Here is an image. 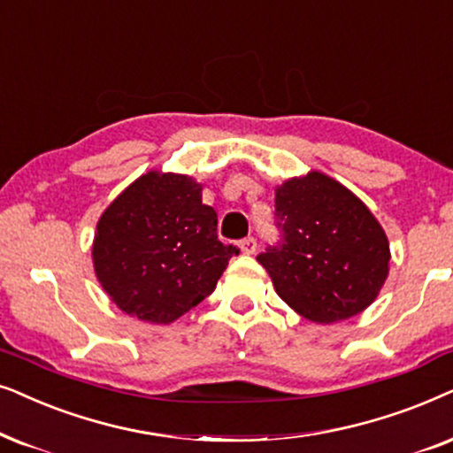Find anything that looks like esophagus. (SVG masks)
Here are the masks:
<instances>
[{"label":"esophagus","mask_w":453,"mask_h":453,"mask_svg":"<svg viewBox=\"0 0 453 453\" xmlns=\"http://www.w3.org/2000/svg\"><path fill=\"white\" fill-rule=\"evenodd\" d=\"M240 250L244 252V255H252V252L257 250V240L252 238V236H249V238H244L242 242H240Z\"/></svg>","instance_id":"esophagus-1"}]
</instances>
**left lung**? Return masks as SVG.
<instances>
[{
  "instance_id": "8db88e82",
  "label": "left lung",
  "mask_w": 453,
  "mask_h": 453,
  "mask_svg": "<svg viewBox=\"0 0 453 453\" xmlns=\"http://www.w3.org/2000/svg\"><path fill=\"white\" fill-rule=\"evenodd\" d=\"M280 242L257 261L298 315L335 323L363 312L389 273V242L375 215L346 186L321 172L275 190Z\"/></svg>"
}]
</instances>
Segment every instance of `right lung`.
I'll return each instance as SVG.
<instances>
[{"instance_id":"1","label":"right lung","mask_w":453,"mask_h":453,"mask_svg":"<svg viewBox=\"0 0 453 453\" xmlns=\"http://www.w3.org/2000/svg\"><path fill=\"white\" fill-rule=\"evenodd\" d=\"M238 249L217 238V213L203 186L180 173L149 172L96 223V280L118 309L172 323L213 292Z\"/></svg>"}]
</instances>
